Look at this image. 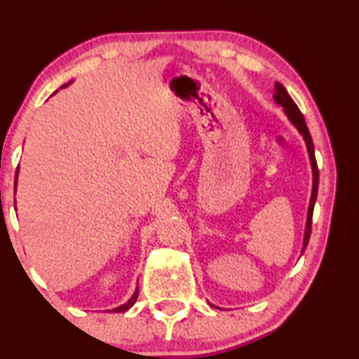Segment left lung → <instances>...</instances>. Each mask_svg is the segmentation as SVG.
I'll return each mask as SVG.
<instances>
[{
	"mask_svg": "<svg viewBox=\"0 0 359 359\" xmlns=\"http://www.w3.org/2000/svg\"><path fill=\"white\" fill-rule=\"evenodd\" d=\"M273 100L277 104H280L285 111L287 118L290 119V123L299 130V133L302 135L304 140H306V145H307V151H309V158H311V165H312V196H311V203H309V211H307V222H306V234H304V248L302 251L306 250L309 238H311V228H312V212H314V204L317 199V189H319V168H317V162H316V155H314V143H312L311 133H309V128L306 125V119H304V114L300 113V109L297 108L294 100L288 96L287 89L283 88L280 82L275 84V94H273Z\"/></svg>",
	"mask_w": 359,
	"mask_h": 359,
	"instance_id": "8db88e82",
	"label": "left lung"
}]
</instances>
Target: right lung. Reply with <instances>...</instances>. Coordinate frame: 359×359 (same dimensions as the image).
<instances>
[{
  "label": "right lung",
  "instance_id": "obj_1",
  "mask_svg": "<svg viewBox=\"0 0 359 359\" xmlns=\"http://www.w3.org/2000/svg\"><path fill=\"white\" fill-rule=\"evenodd\" d=\"M69 84H71V82H69ZM69 84H65V86H69ZM16 177H18V168H16ZM15 187H16V182H15ZM137 299H138V288H137V290H135V294L131 295V299L128 300L126 304H123V306L113 309V311H114V312H125V311H128V309H130L131 306H133L135 302H137Z\"/></svg>",
  "mask_w": 359,
  "mask_h": 359
}]
</instances>
